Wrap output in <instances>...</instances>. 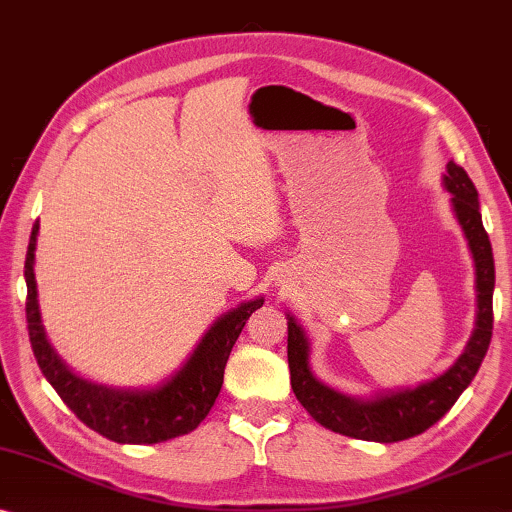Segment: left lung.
I'll return each instance as SVG.
<instances>
[{"label": "left lung", "mask_w": 512, "mask_h": 512, "mask_svg": "<svg viewBox=\"0 0 512 512\" xmlns=\"http://www.w3.org/2000/svg\"><path fill=\"white\" fill-rule=\"evenodd\" d=\"M444 186L451 191V202L456 209L458 223L472 248L476 264V291L478 314L476 330L465 353L440 378L405 392L380 396L376 401H355L332 389L323 387L307 367V339L294 319H289L287 358L294 389L300 405L310 412L314 421L339 435L369 442H401L415 437L440 421L458 396L472 383L478 367L488 353L492 339V291H494V257L490 237L485 232L481 212H478V191L469 175L460 166L449 161L444 175Z\"/></svg>", "instance_id": "8db88e82"}]
</instances>
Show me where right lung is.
<instances>
[{"label":"right lung","mask_w":512,"mask_h":512,"mask_svg":"<svg viewBox=\"0 0 512 512\" xmlns=\"http://www.w3.org/2000/svg\"><path fill=\"white\" fill-rule=\"evenodd\" d=\"M38 221L31 227L24 280H27V328L31 351L43 376L75 412L79 421L118 444H157L191 433L209 415L223 385V371L234 342L250 314L264 305V298L250 300L221 316L193 351L191 360L173 380L150 392H116L86 383L66 369L47 344L36 300L34 250Z\"/></svg>","instance_id":"1"}]
</instances>
